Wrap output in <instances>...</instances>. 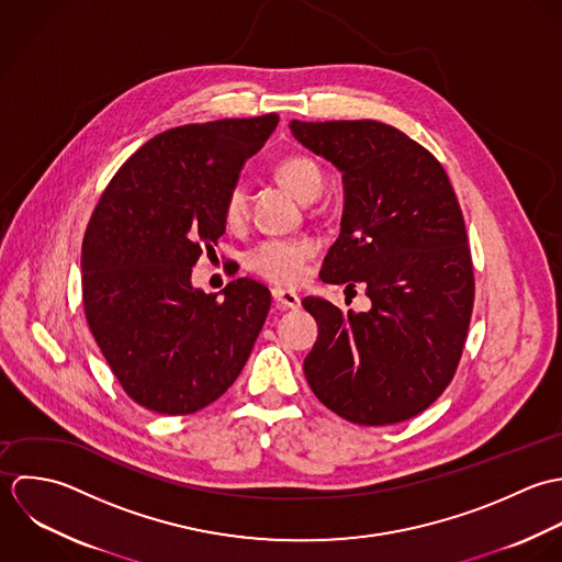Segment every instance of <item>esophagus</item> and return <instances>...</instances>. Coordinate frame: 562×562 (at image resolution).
<instances>
[{
  "mask_svg": "<svg viewBox=\"0 0 562 562\" xmlns=\"http://www.w3.org/2000/svg\"><path fill=\"white\" fill-rule=\"evenodd\" d=\"M271 297L273 302L278 304V308L286 311V308H300V297L293 293V291H286V289H271Z\"/></svg>",
  "mask_w": 562,
  "mask_h": 562,
  "instance_id": "esophagus-1",
  "label": "esophagus"
}]
</instances>
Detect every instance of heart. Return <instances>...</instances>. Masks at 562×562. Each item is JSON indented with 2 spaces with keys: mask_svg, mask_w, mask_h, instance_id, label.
<instances>
[{
  "mask_svg": "<svg viewBox=\"0 0 562 562\" xmlns=\"http://www.w3.org/2000/svg\"><path fill=\"white\" fill-rule=\"evenodd\" d=\"M278 176L286 182V187L304 202H313L324 191V173L315 160L308 156H286L276 167ZM249 191L243 180H236L224 200V217L227 225H240L247 217ZM317 251V245L308 238H265L256 247H251L247 256V265L260 278L295 286L306 273L308 265Z\"/></svg>",
  "mask_w": 562,
  "mask_h": 562,
  "instance_id": "obj_1",
  "label": "heart"
}]
</instances>
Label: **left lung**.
<instances>
[{
    "instance_id": "1",
    "label": "left lung",
    "mask_w": 562,
    "mask_h": 562,
    "mask_svg": "<svg viewBox=\"0 0 562 562\" xmlns=\"http://www.w3.org/2000/svg\"><path fill=\"white\" fill-rule=\"evenodd\" d=\"M342 171L345 209L322 280L367 286L369 313L304 297L319 337L304 373L333 413L391 426L448 389L473 311L467 229L443 165L402 130L371 121H291Z\"/></svg>"
}]
</instances>
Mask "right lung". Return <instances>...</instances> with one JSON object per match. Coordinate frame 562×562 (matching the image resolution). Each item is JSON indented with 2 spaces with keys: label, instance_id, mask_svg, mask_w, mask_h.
Returning <instances> with one entry per match:
<instances>
[{
  "label": "right lung",
  "instance_id": "obj_1",
  "mask_svg": "<svg viewBox=\"0 0 562 562\" xmlns=\"http://www.w3.org/2000/svg\"><path fill=\"white\" fill-rule=\"evenodd\" d=\"M278 114L171 127L136 149L102 193L82 240L89 328L121 389L160 415H191L234 384L271 293L191 286V267L225 232L224 200ZM215 251V249H213Z\"/></svg>",
  "mask_w": 562,
  "mask_h": 562
}]
</instances>
